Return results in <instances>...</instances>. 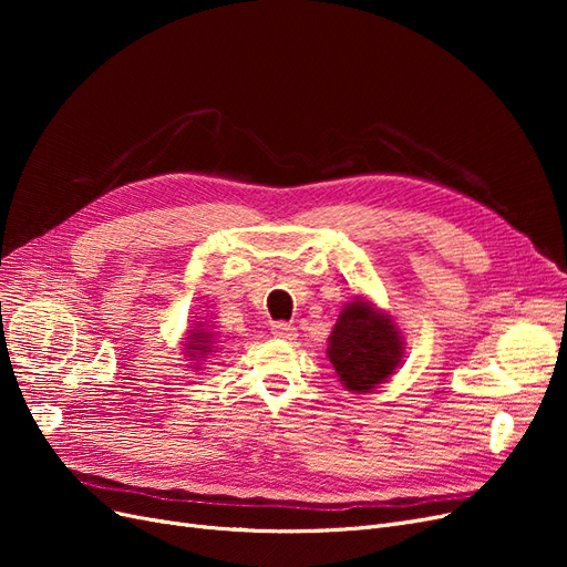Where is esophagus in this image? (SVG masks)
Masks as SVG:
<instances>
[{
    "label": "esophagus",
    "mask_w": 567,
    "mask_h": 567,
    "mask_svg": "<svg viewBox=\"0 0 567 567\" xmlns=\"http://www.w3.org/2000/svg\"><path fill=\"white\" fill-rule=\"evenodd\" d=\"M271 333H274V338H279V340H296L298 338V331H296V326H290V323H286V321H277L271 326Z\"/></svg>",
    "instance_id": "esophagus-1"
}]
</instances>
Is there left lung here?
Returning <instances> with one entry per match:
<instances>
[{
  "instance_id": "obj_1",
  "label": "left lung",
  "mask_w": 567,
  "mask_h": 567,
  "mask_svg": "<svg viewBox=\"0 0 567 567\" xmlns=\"http://www.w3.org/2000/svg\"><path fill=\"white\" fill-rule=\"evenodd\" d=\"M402 352L404 338L390 315L359 296L342 307L326 350L340 383L357 394L385 383L400 367Z\"/></svg>"
}]
</instances>
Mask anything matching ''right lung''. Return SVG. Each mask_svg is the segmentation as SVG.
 <instances>
[{
    "instance_id": "1",
    "label": "right lung",
    "mask_w": 567,
    "mask_h": 567,
    "mask_svg": "<svg viewBox=\"0 0 567 567\" xmlns=\"http://www.w3.org/2000/svg\"><path fill=\"white\" fill-rule=\"evenodd\" d=\"M215 342H217L215 333L210 329H205L203 321L192 326V331H188V336L184 340V352H186V357H192L194 362H196L194 369H198L200 359H205V354L217 352L215 350Z\"/></svg>"
}]
</instances>
